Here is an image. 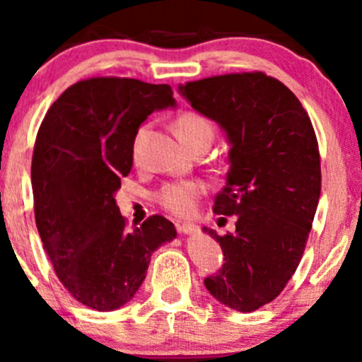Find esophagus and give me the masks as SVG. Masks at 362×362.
Here are the masks:
<instances>
[{"mask_svg": "<svg viewBox=\"0 0 362 362\" xmlns=\"http://www.w3.org/2000/svg\"><path fill=\"white\" fill-rule=\"evenodd\" d=\"M175 228H177L178 233H194L198 231V226L192 224V222H182V221H177L175 222Z\"/></svg>", "mask_w": 362, "mask_h": 362, "instance_id": "esophagus-1", "label": "esophagus"}]
</instances>
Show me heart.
<instances>
[{
    "label": "heart",
    "instance_id": "b5f03b06",
    "mask_svg": "<svg viewBox=\"0 0 362 362\" xmlns=\"http://www.w3.org/2000/svg\"><path fill=\"white\" fill-rule=\"evenodd\" d=\"M175 131H177L178 138L184 141V145L191 151L202 145H210L215 136V126L206 115L199 112H184L175 119ZM147 127H140L133 140V147H131V156L133 159H138L140 154L141 141H144ZM206 191L203 182L198 180H180V182H168L163 187L156 191L154 199L159 206L170 214L178 215V217H185L194 211L198 199L202 198Z\"/></svg>",
    "mask_w": 362,
    "mask_h": 362
}]
</instances>
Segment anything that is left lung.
<instances>
[{
	"instance_id": "left-lung-1",
	"label": "left lung",
	"mask_w": 362,
	"mask_h": 362,
	"mask_svg": "<svg viewBox=\"0 0 362 362\" xmlns=\"http://www.w3.org/2000/svg\"><path fill=\"white\" fill-rule=\"evenodd\" d=\"M180 90L231 144L214 211L235 215L236 231L204 228L224 254L204 287L222 305L254 312L282 293L305 252L320 198L315 131L293 90L262 71L208 76Z\"/></svg>"
}]
</instances>
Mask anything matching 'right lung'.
Wrapping results in <instances>:
<instances>
[{"instance_id":"right-lung-1","label":"right lung","mask_w":362,"mask_h":362,"mask_svg":"<svg viewBox=\"0 0 362 362\" xmlns=\"http://www.w3.org/2000/svg\"><path fill=\"white\" fill-rule=\"evenodd\" d=\"M173 105L168 83L93 76L69 86L43 117L31 163L36 228L57 279L89 308L129 301L152 252L177 236L163 215L127 231L113 198L133 166L140 124Z\"/></svg>"}]
</instances>
